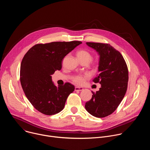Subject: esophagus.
I'll use <instances>...</instances> for the list:
<instances>
[{
  "label": "esophagus",
  "mask_w": 150,
  "mask_h": 150,
  "mask_svg": "<svg viewBox=\"0 0 150 150\" xmlns=\"http://www.w3.org/2000/svg\"><path fill=\"white\" fill-rule=\"evenodd\" d=\"M83 89L82 87H75V91H82Z\"/></svg>",
  "instance_id": "1"
}]
</instances>
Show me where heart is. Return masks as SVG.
<instances>
[{"instance_id": "b5f03b06", "label": "heart", "mask_w": 150, "mask_h": 150, "mask_svg": "<svg viewBox=\"0 0 150 150\" xmlns=\"http://www.w3.org/2000/svg\"><path fill=\"white\" fill-rule=\"evenodd\" d=\"M76 56L79 61H83L87 62V63L91 60L92 54L90 52L86 50H78L76 53ZM74 81L78 84H81L82 83L83 81V78L82 76L78 75L76 76L74 78Z\"/></svg>"}]
</instances>
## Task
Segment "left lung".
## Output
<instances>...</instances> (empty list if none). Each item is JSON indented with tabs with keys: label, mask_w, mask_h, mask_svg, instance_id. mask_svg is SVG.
Returning <instances> with one entry per match:
<instances>
[{
	"label": "left lung",
	"mask_w": 150,
	"mask_h": 150,
	"mask_svg": "<svg viewBox=\"0 0 150 150\" xmlns=\"http://www.w3.org/2000/svg\"><path fill=\"white\" fill-rule=\"evenodd\" d=\"M90 47L99 56L98 76L93 79L101 88L92 91L91 99L85 103V108L93 116L104 117L111 115L123 100L127 87L128 70L119 52L108 44L87 42Z\"/></svg>",
	"instance_id": "left-lung-1"
}]
</instances>
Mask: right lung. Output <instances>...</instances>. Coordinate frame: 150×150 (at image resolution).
<instances>
[{"label": "right lung", "instance_id": "obj_1", "mask_svg": "<svg viewBox=\"0 0 150 150\" xmlns=\"http://www.w3.org/2000/svg\"><path fill=\"white\" fill-rule=\"evenodd\" d=\"M82 43L78 41L38 44L25 54L21 64L20 81L31 104L40 112L53 115L62 111L75 87L67 82L56 86L52 75L62 69V61Z\"/></svg>", "mask_w": 150, "mask_h": 150}]
</instances>
